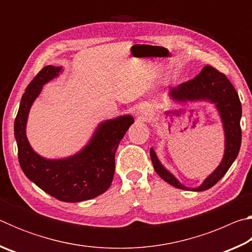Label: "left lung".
Instances as JSON below:
<instances>
[{"instance_id": "obj_1", "label": "left lung", "mask_w": 252, "mask_h": 252, "mask_svg": "<svg viewBox=\"0 0 252 252\" xmlns=\"http://www.w3.org/2000/svg\"><path fill=\"white\" fill-rule=\"evenodd\" d=\"M169 95L176 102L208 101L216 105L222 122L224 131V155L217 169L198 188H187L179 182L158 159L153 149H150L151 161L156 172L169 185L182 190L204 191L210 189L222 178L240 150L241 146V102L231 82L224 74L210 65H206L201 72L188 82L179 84L169 90Z\"/></svg>"}]
</instances>
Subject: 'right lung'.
I'll return each instance as SVG.
<instances>
[{
  "instance_id": "add662e5",
  "label": "right lung",
  "mask_w": 252,
  "mask_h": 252,
  "mask_svg": "<svg viewBox=\"0 0 252 252\" xmlns=\"http://www.w3.org/2000/svg\"><path fill=\"white\" fill-rule=\"evenodd\" d=\"M60 72L62 66H44L25 89L14 121V135L25 176L58 200L80 202L95 198L110 188L116 169V151L134 119L127 114L100 123L89 143L74 156L51 160L37 155L30 146L25 131L29 112L42 87Z\"/></svg>"
}]
</instances>
